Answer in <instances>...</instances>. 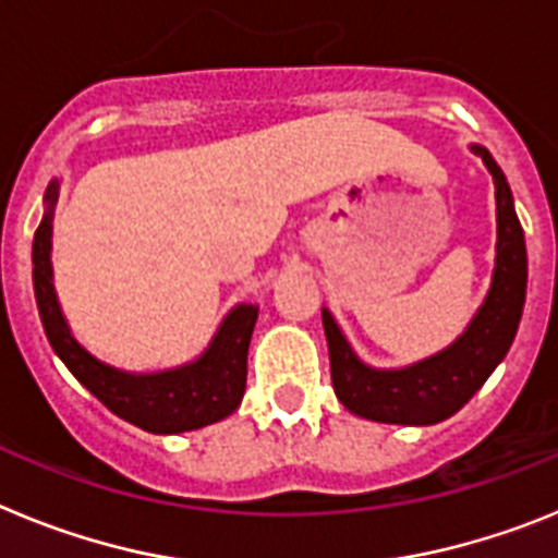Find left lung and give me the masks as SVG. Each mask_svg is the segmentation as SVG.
I'll return each instance as SVG.
<instances>
[{
	"instance_id": "8db88e82",
	"label": "left lung",
	"mask_w": 558,
	"mask_h": 558,
	"mask_svg": "<svg viewBox=\"0 0 558 558\" xmlns=\"http://www.w3.org/2000/svg\"><path fill=\"white\" fill-rule=\"evenodd\" d=\"M472 153L481 156L495 179L497 256L489 295L452 347L427 360H418L413 366L391 368V372L366 366L352 352L329 310L324 307L322 318L329 343L335 397L354 416L386 422V425L445 422L461 411L472 393L489 379L514 340L525 304V284H529L525 236L517 220L509 181L492 159V153L481 145H472Z\"/></svg>"
}]
</instances>
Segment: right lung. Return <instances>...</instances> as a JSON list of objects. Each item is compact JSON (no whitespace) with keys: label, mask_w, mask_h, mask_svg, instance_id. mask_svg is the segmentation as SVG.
Wrapping results in <instances>:
<instances>
[{"label":"right lung","mask_w":558,"mask_h":558,"mask_svg":"<svg viewBox=\"0 0 558 558\" xmlns=\"http://www.w3.org/2000/svg\"><path fill=\"white\" fill-rule=\"evenodd\" d=\"M58 201V184L47 186V211L33 240V284L41 313L44 332L58 357L77 377L81 386L100 399L102 405L131 425L147 433H184L215 425L243 402L245 374H248V343L254 332V304H240L226 315L209 349L186 366L156 374H128L106 366L72 338L66 318L52 288V209Z\"/></svg>","instance_id":"add662e5"}]
</instances>
